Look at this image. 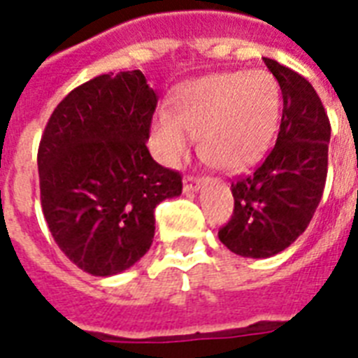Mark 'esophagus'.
<instances>
[{
    "mask_svg": "<svg viewBox=\"0 0 358 358\" xmlns=\"http://www.w3.org/2000/svg\"><path fill=\"white\" fill-rule=\"evenodd\" d=\"M202 180L193 176V174H185L184 176V191L185 193H191V191H196L201 187Z\"/></svg>",
    "mask_w": 358,
    "mask_h": 358,
    "instance_id": "esophagus-1",
    "label": "esophagus"
}]
</instances>
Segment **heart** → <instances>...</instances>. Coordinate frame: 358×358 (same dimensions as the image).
I'll use <instances>...</instances> for the list:
<instances>
[{
  "label": "heart",
  "instance_id": "b5f03b06",
  "mask_svg": "<svg viewBox=\"0 0 358 358\" xmlns=\"http://www.w3.org/2000/svg\"><path fill=\"white\" fill-rule=\"evenodd\" d=\"M280 119V89L267 70L223 72L176 89L173 113L157 111L152 135L165 163L178 165L199 135L202 157L227 173L255 165Z\"/></svg>",
  "mask_w": 358,
  "mask_h": 358
}]
</instances>
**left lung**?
Segmentation results:
<instances>
[{
	"label": "left lung",
	"instance_id": "8db88e82",
	"mask_svg": "<svg viewBox=\"0 0 358 358\" xmlns=\"http://www.w3.org/2000/svg\"><path fill=\"white\" fill-rule=\"evenodd\" d=\"M282 91L275 148L260 167L232 184L234 213L221 243L245 258H269L306 230L327 180L331 124L314 87L301 74L264 57Z\"/></svg>",
	"mask_w": 358,
	"mask_h": 358
}]
</instances>
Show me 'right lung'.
<instances>
[{
	"label": "right lung",
	"instance_id": "1",
	"mask_svg": "<svg viewBox=\"0 0 358 358\" xmlns=\"http://www.w3.org/2000/svg\"><path fill=\"white\" fill-rule=\"evenodd\" d=\"M157 94L141 70L103 74L59 103L38 146L48 229L94 277L126 271L150 249L154 210L182 193V176L146 148Z\"/></svg>",
	"mask_w": 358,
	"mask_h": 358
}]
</instances>
